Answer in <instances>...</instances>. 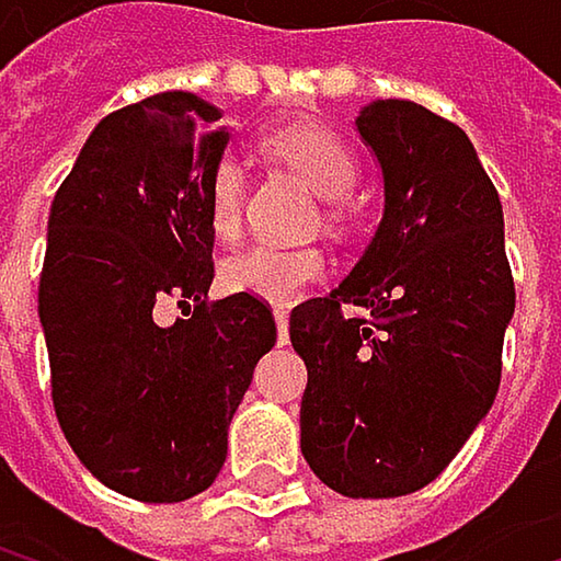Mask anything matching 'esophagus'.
Here are the masks:
<instances>
[{
	"label": "esophagus",
	"instance_id": "esophagus-1",
	"mask_svg": "<svg viewBox=\"0 0 561 561\" xmlns=\"http://www.w3.org/2000/svg\"><path fill=\"white\" fill-rule=\"evenodd\" d=\"M273 314H276V331H279V344H285V341H288V311H285V308H276Z\"/></svg>",
	"mask_w": 561,
	"mask_h": 561
}]
</instances>
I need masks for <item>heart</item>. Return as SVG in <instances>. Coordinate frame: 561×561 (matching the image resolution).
I'll list each match as a JSON object with an SVG mask.
<instances>
[{
    "label": "heart",
    "instance_id": "1",
    "mask_svg": "<svg viewBox=\"0 0 561 561\" xmlns=\"http://www.w3.org/2000/svg\"><path fill=\"white\" fill-rule=\"evenodd\" d=\"M263 146L295 169L321 197H328V210L337 214V201L347 197L360 178V162L354 149L321 119H291L266 133ZM243 197L247 174L233 156H224L207 181V214L210 227L220 240H233L243 227ZM328 273V260L318 247H276L253 243L224 260L220 282L230 291L253 295L273 305L295 301L305 288L318 285Z\"/></svg>",
    "mask_w": 561,
    "mask_h": 561
}]
</instances>
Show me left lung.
<instances>
[{
    "instance_id": "obj_1",
    "label": "left lung",
    "mask_w": 561,
    "mask_h": 561,
    "mask_svg": "<svg viewBox=\"0 0 561 561\" xmlns=\"http://www.w3.org/2000/svg\"><path fill=\"white\" fill-rule=\"evenodd\" d=\"M357 133L383 169V220L347 279L291 308L301 455L344 497H402L494 405L516 288L497 187L461 126L377 100Z\"/></svg>"
}]
</instances>
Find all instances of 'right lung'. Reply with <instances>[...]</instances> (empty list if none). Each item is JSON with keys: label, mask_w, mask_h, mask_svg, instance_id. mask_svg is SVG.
<instances>
[{"label": "right lung", "mask_w": 561, "mask_h": 561, "mask_svg": "<svg viewBox=\"0 0 561 561\" xmlns=\"http://www.w3.org/2000/svg\"><path fill=\"white\" fill-rule=\"evenodd\" d=\"M220 110L156 93L100 119L57 187L38 282L51 399L83 468L146 504L214 484L256 360L276 344L263 298L207 301L214 282L210 169ZM182 308L174 325L154 305Z\"/></svg>", "instance_id": "add662e5"}]
</instances>
